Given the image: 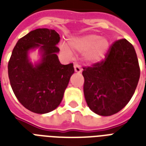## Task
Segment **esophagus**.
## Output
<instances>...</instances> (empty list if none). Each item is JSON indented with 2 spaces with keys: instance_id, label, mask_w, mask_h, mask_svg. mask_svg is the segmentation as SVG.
I'll return each mask as SVG.
<instances>
[{
  "instance_id": "obj_1",
  "label": "esophagus",
  "mask_w": 146,
  "mask_h": 146,
  "mask_svg": "<svg viewBox=\"0 0 146 146\" xmlns=\"http://www.w3.org/2000/svg\"><path fill=\"white\" fill-rule=\"evenodd\" d=\"M74 70H75V72H76V73H80L82 72V68L80 67V66L77 64V63H75V64H74Z\"/></svg>"
}]
</instances>
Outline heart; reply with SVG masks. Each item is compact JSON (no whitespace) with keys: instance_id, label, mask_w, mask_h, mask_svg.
<instances>
[{"instance_id":"obj_1","label":"heart","mask_w":146,"mask_h":146,"mask_svg":"<svg viewBox=\"0 0 146 146\" xmlns=\"http://www.w3.org/2000/svg\"><path fill=\"white\" fill-rule=\"evenodd\" d=\"M69 44L78 52L85 54L86 59L90 63L102 60L109 48L108 40L105 38H101L97 34H88L80 37L72 38L69 40ZM60 49L66 54H70V50L65 44H61Z\"/></svg>"}]
</instances>
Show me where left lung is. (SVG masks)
<instances>
[{"instance_id":"left-lung-1","label":"left lung","mask_w":146,"mask_h":146,"mask_svg":"<svg viewBox=\"0 0 146 146\" xmlns=\"http://www.w3.org/2000/svg\"><path fill=\"white\" fill-rule=\"evenodd\" d=\"M83 70L86 103L101 116L122 110L133 96L140 76L136 50L125 38L113 42L104 60Z\"/></svg>"}]
</instances>
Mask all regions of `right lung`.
<instances>
[{
    "label": "right lung",
    "instance_id": "obj_1",
    "mask_svg": "<svg viewBox=\"0 0 146 146\" xmlns=\"http://www.w3.org/2000/svg\"><path fill=\"white\" fill-rule=\"evenodd\" d=\"M59 34L54 29H37L17 42L8 63L10 86L17 98L26 109L36 113L54 111L60 104L70 76L73 64L63 65L57 54ZM39 48L42 58L35 65L28 51Z\"/></svg>",
    "mask_w": 146,
    "mask_h": 146
}]
</instances>
